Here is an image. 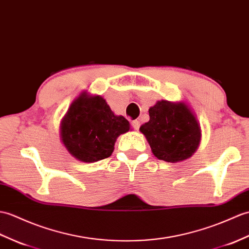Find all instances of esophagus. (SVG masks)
Segmentation results:
<instances>
[{"label": "esophagus", "instance_id": "1", "mask_svg": "<svg viewBox=\"0 0 249 249\" xmlns=\"http://www.w3.org/2000/svg\"><path fill=\"white\" fill-rule=\"evenodd\" d=\"M131 126L134 127V128H135L136 130H138V129H139V127H140V122H139L138 120H134V121H131Z\"/></svg>", "mask_w": 249, "mask_h": 249}]
</instances>
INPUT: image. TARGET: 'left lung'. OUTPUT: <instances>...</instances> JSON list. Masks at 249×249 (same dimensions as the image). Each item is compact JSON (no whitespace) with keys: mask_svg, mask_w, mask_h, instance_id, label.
<instances>
[{"mask_svg":"<svg viewBox=\"0 0 249 249\" xmlns=\"http://www.w3.org/2000/svg\"><path fill=\"white\" fill-rule=\"evenodd\" d=\"M149 121L141 125L152 152L159 160L180 162L198 148L201 129L186 102L158 101L149 108Z\"/></svg>","mask_w":249,"mask_h":249,"instance_id":"1","label":"left lung"}]
</instances>
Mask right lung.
I'll return each mask as SVG.
<instances>
[{"label": "right lung", "instance_id": "right-lung-1", "mask_svg": "<svg viewBox=\"0 0 249 249\" xmlns=\"http://www.w3.org/2000/svg\"><path fill=\"white\" fill-rule=\"evenodd\" d=\"M129 129L128 121L115 115L105 98L84 91L61 120L60 139L72 157L95 162L110 157L118 137Z\"/></svg>", "mask_w": 249, "mask_h": 249}]
</instances>
